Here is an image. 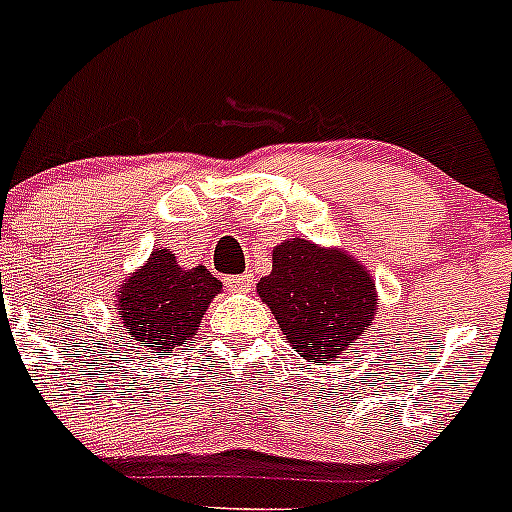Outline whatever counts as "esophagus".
I'll return each instance as SVG.
<instances>
[{
  "instance_id": "1",
  "label": "esophagus",
  "mask_w": 512,
  "mask_h": 512,
  "mask_svg": "<svg viewBox=\"0 0 512 512\" xmlns=\"http://www.w3.org/2000/svg\"><path fill=\"white\" fill-rule=\"evenodd\" d=\"M225 287L233 289V292H248L253 287V274H238V276H228L225 279Z\"/></svg>"
}]
</instances>
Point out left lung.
<instances>
[{
    "mask_svg": "<svg viewBox=\"0 0 512 512\" xmlns=\"http://www.w3.org/2000/svg\"><path fill=\"white\" fill-rule=\"evenodd\" d=\"M259 297L309 363L348 350L378 307L373 279L358 261L302 238L274 248V269L259 281Z\"/></svg>",
    "mask_w": 512,
    "mask_h": 512,
    "instance_id": "8db88e82",
    "label": "left lung"
}]
</instances>
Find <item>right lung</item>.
I'll list each match as a JSON object with an SVG mask.
<instances>
[{
  "mask_svg": "<svg viewBox=\"0 0 512 512\" xmlns=\"http://www.w3.org/2000/svg\"><path fill=\"white\" fill-rule=\"evenodd\" d=\"M220 284L205 266L182 269L170 248H157L144 269L121 287L119 314L126 345L144 353H170L187 345Z\"/></svg>",
  "mask_w": 512,
  "mask_h": 512,
  "instance_id": "right-lung-1",
  "label": "right lung"
}]
</instances>
